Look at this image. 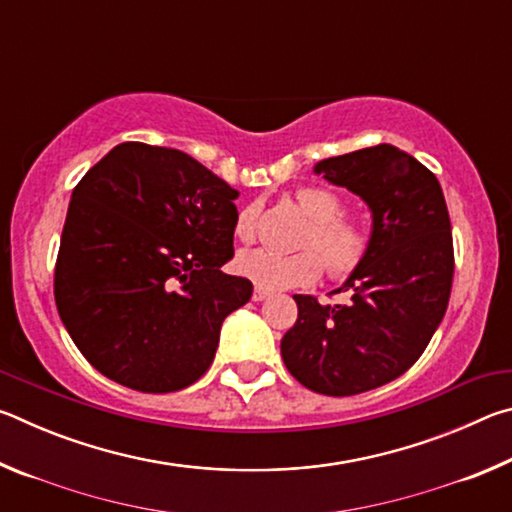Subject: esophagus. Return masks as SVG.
<instances>
[{"label": "esophagus", "mask_w": 512, "mask_h": 512, "mask_svg": "<svg viewBox=\"0 0 512 512\" xmlns=\"http://www.w3.org/2000/svg\"><path fill=\"white\" fill-rule=\"evenodd\" d=\"M268 296H271V293H268L266 289L255 287V291H253V300H255V302H262V300H266Z\"/></svg>", "instance_id": "esophagus-1"}]
</instances>
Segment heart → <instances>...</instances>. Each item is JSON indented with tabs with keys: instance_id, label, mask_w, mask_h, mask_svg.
<instances>
[{
	"instance_id": "b5f03b06",
	"label": "heart",
	"mask_w": 512,
	"mask_h": 512,
	"mask_svg": "<svg viewBox=\"0 0 512 512\" xmlns=\"http://www.w3.org/2000/svg\"><path fill=\"white\" fill-rule=\"evenodd\" d=\"M298 205L314 225L305 244L315 250H302L296 255H282L268 248H253L239 253L237 271L266 291H282L307 287L323 275V259L334 277L350 275L361 264L368 250V235L357 221L345 219V201L341 194L327 187H300L296 192ZM259 216V203H250L237 214L235 235L241 241H253Z\"/></svg>"
}]
</instances>
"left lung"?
<instances>
[{"label": "left lung", "instance_id": "left-lung-1", "mask_svg": "<svg viewBox=\"0 0 512 512\" xmlns=\"http://www.w3.org/2000/svg\"><path fill=\"white\" fill-rule=\"evenodd\" d=\"M314 173L368 205V250L341 284L348 305L293 296L298 320L280 350L302 386L345 397L404 375L429 345L452 293V223L438 178L393 144L320 160Z\"/></svg>", "mask_w": 512, "mask_h": 512}]
</instances>
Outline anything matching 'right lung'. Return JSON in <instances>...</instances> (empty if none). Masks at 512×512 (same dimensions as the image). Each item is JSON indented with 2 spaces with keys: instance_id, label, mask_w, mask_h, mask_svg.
Here are the masks:
<instances>
[{
  "instance_id": "obj_1",
  "label": "right lung",
  "mask_w": 512,
  "mask_h": 512,
  "mask_svg": "<svg viewBox=\"0 0 512 512\" xmlns=\"http://www.w3.org/2000/svg\"><path fill=\"white\" fill-rule=\"evenodd\" d=\"M239 198L192 155L117 144L69 201L56 262L60 320L101 375L142 393L194 384L223 320L253 296L225 275Z\"/></svg>"
}]
</instances>
